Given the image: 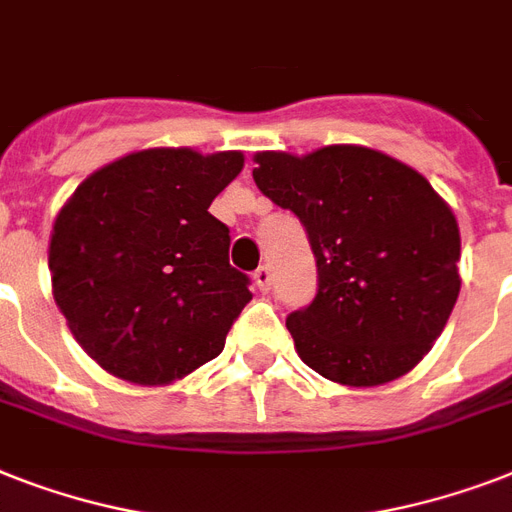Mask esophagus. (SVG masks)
Wrapping results in <instances>:
<instances>
[{
    "label": "esophagus",
    "mask_w": 512,
    "mask_h": 512,
    "mask_svg": "<svg viewBox=\"0 0 512 512\" xmlns=\"http://www.w3.org/2000/svg\"><path fill=\"white\" fill-rule=\"evenodd\" d=\"M255 284H257V289H260V292H268V289H271L273 276H271V268H268V265H260V268H257Z\"/></svg>",
    "instance_id": "obj_1"
}]
</instances>
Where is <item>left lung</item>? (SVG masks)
<instances>
[{"label":"left lung","instance_id":"8db88e82","mask_svg":"<svg viewBox=\"0 0 512 512\" xmlns=\"http://www.w3.org/2000/svg\"><path fill=\"white\" fill-rule=\"evenodd\" d=\"M257 188L305 225L319 289L287 329L313 372L350 388L406 374L460 295V228L433 185L364 146L263 151Z\"/></svg>","mask_w":512,"mask_h":512}]
</instances>
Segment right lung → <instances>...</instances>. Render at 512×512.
<instances>
[{
  "label": "right lung",
  "mask_w": 512,
  "mask_h": 512,
  "mask_svg": "<svg viewBox=\"0 0 512 512\" xmlns=\"http://www.w3.org/2000/svg\"><path fill=\"white\" fill-rule=\"evenodd\" d=\"M239 151L148 148L92 172L55 217L52 295L108 374L170 385L225 345L252 300L228 263V225L209 215Z\"/></svg>",
  "instance_id": "right-lung-1"
}]
</instances>
